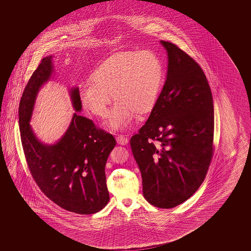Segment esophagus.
Returning a JSON list of instances; mask_svg holds the SVG:
<instances>
[{"instance_id":"34e87169","label":"esophagus","mask_w":251,"mask_h":251,"mask_svg":"<svg viewBox=\"0 0 251 251\" xmlns=\"http://www.w3.org/2000/svg\"><path fill=\"white\" fill-rule=\"evenodd\" d=\"M116 140L119 145H128V143H129V140L124 135H118L116 137Z\"/></svg>"}]
</instances>
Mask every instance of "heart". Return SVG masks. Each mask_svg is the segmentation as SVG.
Instances as JSON below:
<instances>
[{
    "mask_svg": "<svg viewBox=\"0 0 251 251\" xmlns=\"http://www.w3.org/2000/svg\"><path fill=\"white\" fill-rule=\"evenodd\" d=\"M92 78L79 89L84 108L104 118L113 94L118 101L106 124L110 129H123L137 111L145 113L154 106L164 82V68L159 57L151 50L126 51L104 61Z\"/></svg>",
    "mask_w": 251,
    "mask_h": 251,
    "instance_id": "heart-1",
    "label": "heart"
}]
</instances>
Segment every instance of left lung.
Segmentation results:
<instances>
[{
    "label": "left lung",
    "instance_id": "obj_1",
    "mask_svg": "<svg viewBox=\"0 0 251 251\" xmlns=\"http://www.w3.org/2000/svg\"><path fill=\"white\" fill-rule=\"evenodd\" d=\"M166 82L130 147L152 205L169 209L191 197L205 178L213 150V96L196 61L173 43Z\"/></svg>",
    "mask_w": 251,
    "mask_h": 251
}]
</instances>
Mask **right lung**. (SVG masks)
Returning a JSON list of instances; mask_svg holds the SVG:
<instances>
[{
	"label": "right lung",
	"instance_id": "add662e5",
	"mask_svg": "<svg viewBox=\"0 0 251 251\" xmlns=\"http://www.w3.org/2000/svg\"><path fill=\"white\" fill-rule=\"evenodd\" d=\"M53 72L52 56L43 58L20 100L19 128L25 159L39 189L57 205L78 214L98 213L109 201L105 167L116 140L79 114L82 102L78 87L69 90L75 112L65 133L52 145L38 140L31 118L38 92Z\"/></svg>",
	"mask_w": 251,
	"mask_h": 251
}]
</instances>
